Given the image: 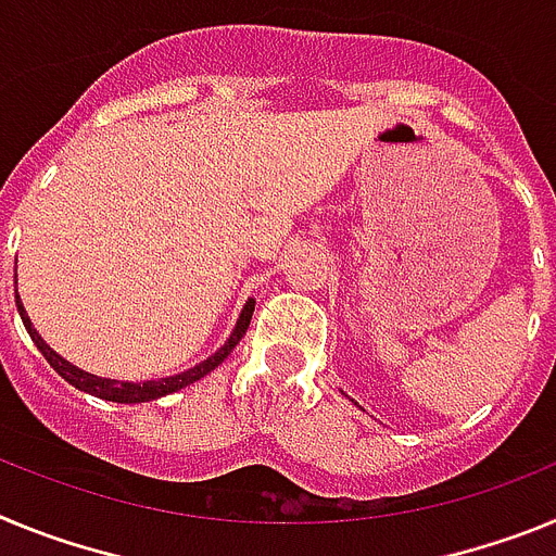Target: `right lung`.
I'll return each instance as SVG.
<instances>
[{
  "instance_id": "1",
  "label": "right lung",
  "mask_w": 556,
  "mask_h": 556,
  "mask_svg": "<svg viewBox=\"0 0 556 556\" xmlns=\"http://www.w3.org/2000/svg\"><path fill=\"white\" fill-rule=\"evenodd\" d=\"M16 306H18V314H22V323L24 328H27L29 339L36 342L38 351L43 353V358H47L49 365L55 367L58 376H63L72 387H77V390L88 392V395H97V397H105V401H116V404H144V401H155V397H164L169 395V392H178L184 390V387L194 384V381H200V378L205 376V372H211L217 365H223L225 358H228V353L233 351L236 345H239V339L244 337V331H248L250 326V317H253V308H255V301H248L242 308V317H239V323H236L233 333H230V339L225 342L223 348H219L214 356H208L203 362V365L191 367V370L180 372V376H169V378H159V381H144V384H130V381H113V378H100V376H91V372L80 370V367L68 365L66 358L58 356L52 348L43 342L41 337H38V331L33 328V323H29L27 312H24L22 301H18V289H16Z\"/></svg>"
}]
</instances>
